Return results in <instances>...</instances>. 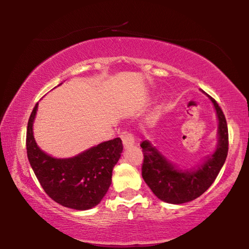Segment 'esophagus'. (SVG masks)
I'll return each instance as SVG.
<instances>
[{
	"mask_svg": "<svg viewBox=\"0 0 249 249\" xmlns=\"http://www.w3.org/2000/svg\"><path fill=\"white\" fill-rule=\"evenodd\" d=\"M122 141H123V146L124 148H129L135 145V141H134V136L133 134L130 133H123L122 135Z\"/></svg>",
	"mask_w": 249,
	"mask_h": 249,
	"instance_id": "1",
	"label": "esophagus"
}]
</instances>
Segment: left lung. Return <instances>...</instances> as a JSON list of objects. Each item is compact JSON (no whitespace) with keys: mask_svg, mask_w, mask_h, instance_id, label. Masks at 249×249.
I'll return each mask as SVG.
<instances>
[{"mask_svg":"<svg viewBox=\"0 0 249 249\" xmlns=\"http://www.w3.org/2000/svg\"><path fill=\"white\" fill-rule=\"evenodd\" d=\"M213 103L217 117V144L215 150L196 167L181 168L160 153L146 140L141 144L144 153L142 176L146 184L159 200L171 204H182L196 199L208 190L224 165L229 151V129L225 116L215 100Z\"/></svg>","mask_w":249,"mask_h":249,"instance_id":"8db88e82","label":"left lung"}]
</instances>
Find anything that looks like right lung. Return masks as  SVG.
Wrapping results in <instances>:
<instances>
[{
  "label": "right lung",
  "instance_id": "1",
  "mask_svg": "<svg viewBox=\"0 0 249 249\" xmlns=\"http://www.w3.org/2000/svg\"><path fill=\"white\" fill-rule=\"evenodd\" d=\"M37 108L38 103L28 120L26 149L41 187L54 202L66 208L79 211L94 208L112 183L113 168L123 151L121 138L103 142L70 158L53 157L39 148L34 137Z\"/></svg>",
  "mask_w": 249,
  "mask_h": 249
}]
</instances>
